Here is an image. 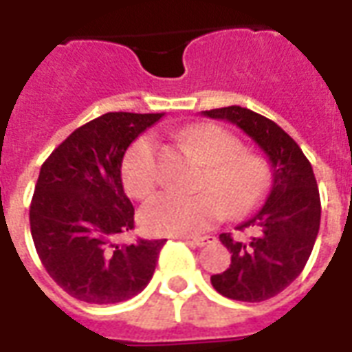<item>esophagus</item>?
Listing matches in <instances>:
<instances>
[{
    "label": "esophagus",
    "instance_id": "34e87169",
    "mask_svg": "<svg viewBox=\"0 0 352 352\" xmlns=\"http://www.w3.org/2000/svg\"><path fill=\"white\" fill-rule=\"evenodd\" d=\"M183 241H186L188 244H194V246H207L209 242L214 241V236L203 235V236H183Z\"/></svg>",
    "mask_w": 352,
    "mask_h": 352
}]
</instances>
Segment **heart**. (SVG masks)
I'll use <instances>...</instances> for the list:
<instances>
[{"mask_svg": "<svg viewBox=\"0 0 352 352\" xmlns=\"http://www.w3.org/2000/svg\"><path fill=\"white\" fill-rule=\"evenodd\" d=\"M181 142L199 153L207 166L199 194H160L143 205L142 226L155 235H186L209 229L231 216L256 209L267 194L270 171L261 156L241 151V143L216 124H197L184 130ZM121 177L126 192L143 199L160 183L158 145L151 134L138 138L123 160Z\"/></svg>", "mask_w": 352, "mask_h": 352, "instance_id": "heart-1", "label": "heart"}]
</instances>
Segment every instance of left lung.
Instances as JSON below:
<instances>
[{"label": "left lung", "mask_w": 352, "mask_h": 352, "mask_svg": "<svg viewBox=\"0 0 352 352\" xmlns=\"http://www.w3.org/2000/svg\"><path fill=\"white\" fill-rule=\"evenodd\" d=\"M244 130L269 158L272 188L256 214L239 229H256L250 241L222 233L220 241L231 254V265L210 276L220 295L242 302L269 300L300 274L321 223V199L311 164L287 132L274 121L241 106L203 111Z\"/></svg>", "instance_id": "left-lung-1"}]
</instances>
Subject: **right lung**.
Wrapping results in <instances>:
<instances>
[{
	"instance_id": "obj_1",
	"label": "right lung",
	"mask_w": 352,
	"mask_h": 352,
	"mask_svg": "<svg viewBox=\"0 0 352 352\" xmlns=\"http://www.w3.org/2000/svg\"><path fill=\"white\" fill-rule=\"evenodd\" d=\"M162 113L110 111L76 129L41 168L30 207L31 236L52 280L89 304H117L142 293L160 241L117 244L134 229L121 181L129 145Z\"/></svg>"
}]
</instances>
